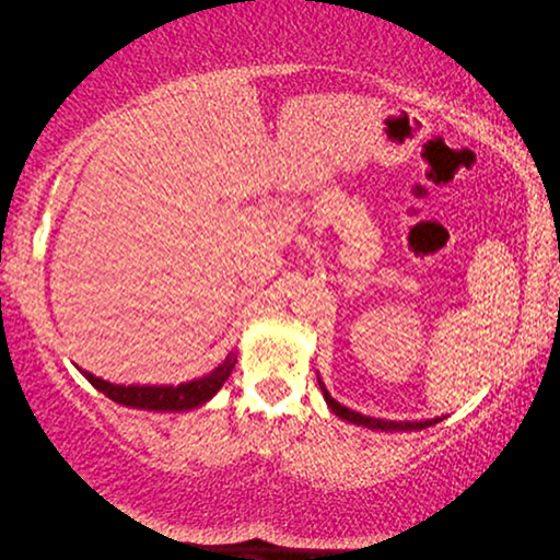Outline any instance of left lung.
Segmentation results:
<instances>
[{
  "label": "left lung",
  "mask_w": 560,
  "mask_h": 560,
  "mask_svg": "<svg viewBox=\"0 0 560 560\" xmlns=\"http://www.w3.org/2000/svg\"><path fill=\"white\" fill-rule=\"evenodd\" d=\"M318 385H320V389H324V397H326L328 408H331L336 416H339L341 420H349V423L372 428V431H420V428H428V425L439 423V418H435V420H418V423H410V420H402V423H397V420H380V418L362 416V412L349 410V408H343L341 402H336L334 397L328 395V389L324 387V382H320V380H318Z\"/></svg>",
  "instance_id": "obj_1"
}]
</instances>
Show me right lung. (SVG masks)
<instances>
[{
	"label": "right lung",
	"mask_w": 560,
	"mask_h": 560,
	"mask_svg": "<svg viewBox=\"0 0 560 560\" xmlns=\"http://www.w3.org/2000/svg\"><path fill=\"white\" fill-rule=\"evenodd\" d=\"M234 354H229L211 374L183 382V385H112V382H106L102 377H94L91 372H81L86 374V380L98 389V393H104L114 402L127 405V408L178 412L194 410L206 400H211V397L221 389V385L229 380V374L234 370Z\"/></svg>",
	"instance_id": "right-lung-1"
}]
</instances>
